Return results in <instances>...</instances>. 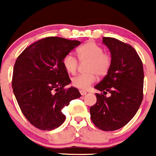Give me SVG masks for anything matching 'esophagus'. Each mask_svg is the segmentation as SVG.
<instances>
[{"label":"esophagus","mask_w":156,"mask_h":156,"mask_svg":"<svg viewBox=\"0 0 156 156\" xmlns=\"http://www.w3.org/2000/svg\"><path fill=\"white\" fill-rule=\"evenodd\" d=\"M80 93H81V95H82V96H85V95L87 93V92L85 91V90H80Z\"/></svg>","instance_id":"34e87169"}]
</instances>
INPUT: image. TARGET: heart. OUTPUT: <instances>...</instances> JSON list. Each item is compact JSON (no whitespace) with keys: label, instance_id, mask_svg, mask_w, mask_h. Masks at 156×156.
Here are the masks:
<instances>
[{"label":"heart","instance_id":"b5f03b06","mask_svg":"<svg viewBox=\"0 0 156 156\" xmlns=\"http://www.w3.org/2000/svg\"><path fill=\"white\" fill-rule=\"evenodd\" d=\"M80 60H89L87 64L88 73L78 74L72 79V86L79 89H88L97 80V75L105 76L110 70L112 64L111 53L104 52L103 48L93 41H88L77 51ZM62 63L69 74H74L78 67V59L72 53L66 54Z\"/></svg>","mask_w":156,"mask_h":156}]
</instances>
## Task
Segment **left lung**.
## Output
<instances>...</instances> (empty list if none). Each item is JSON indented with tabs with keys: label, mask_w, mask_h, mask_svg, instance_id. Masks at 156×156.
Here are the masks:
<instances>
[{
	"label": "left lung",
	"mask_w": 156,
	"mask_h": 156,
	"mask_svg": "<svg viewBox=\"0 0 156 156\" xmlns=\"http://www.w3.org/2000/svg\"><path fill=\"white\" fill-rule=\"evenodd\" d=\"M112 56L110 70L95 88L97 103L89 108L97 128L113 131L126 126L136 115L143 101V63L130 44L114 37H103ZM110 94L107 98L106 94Z\"/></svg>",
	"instance_id": "1"
}]
</instances>
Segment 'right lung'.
Wrapping results in <instances>:
<instances>
[{
    "label": "right lung",
    "instance_id": "right-lung-1",
    "mask_svg": "<svg viewBox=\"0 0 156 156\" xmlns=\"http://www.w3.org/2000/svg\"><path fill=\"white\" fill-rule=\"evenodd\" d=\"M80 41L47 37L33 43L16 59L13 68V93L21 112L36 128L52 130L63 124L61 110L82 95L70 83L62 63L66 54Z\"/></svg>",
    "mask_w": 156,
    "mask_h": 156
}]
</instances>
